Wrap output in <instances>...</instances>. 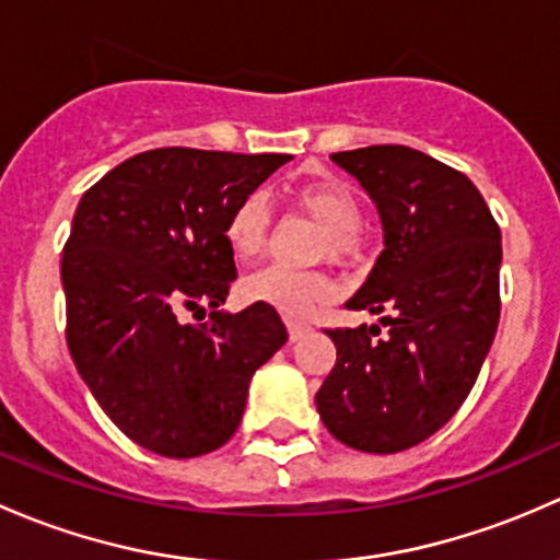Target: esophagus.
Here are the masks:
<instances>
[{"label": "esophagus", "mask_w": 560, "mask_h": 560, "mask_svg": "<svg viewBox=\"0 0 560 560\" xmlns=\"http://www.w3.org/2000/svg\"><path fill=\"white\" fill-rule=\"evenodd\" d=\"M287 330H290V341H298V338H303L306 336L308 330H312V325H306V322H301V319H287Z\"/></svg>", "instance_id": "obj_1"}]
</instances>
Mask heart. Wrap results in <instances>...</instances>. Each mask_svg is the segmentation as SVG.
<instances>
[{"label":"heart","mask_w":560,"mask_h":560,"mask_svg":"<svg viewBox=\"0 0 560 560\" xmlns=\"http://www.w3.org/2000/svg\"><path fill=\"white\" fill-rule=\"evenodd\" d=\"M292 206L319 224L316 254L332 262L354 265L363 259V202L354 189L332 175L298 180L287 189ZM270 233V208L259 191L241 197L230 211L224 235L235 257L248 259L262 252ZM332 284L322 270H295L287 265H265L244 279V295L254 303L279 308L287 316H308L330 298Z\"/></svg>","instance_id":"1"}]
</instances>
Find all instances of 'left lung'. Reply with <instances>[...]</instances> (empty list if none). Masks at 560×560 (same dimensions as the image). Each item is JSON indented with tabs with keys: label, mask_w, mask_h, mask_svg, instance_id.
Returning <instances> with one entry per match:
<instances>
[{
	"label": "left lung",
	"mask_w": 560,
	"mask_h": 560,
	"mask_svg": "<svg viewBox=\"0 0 560 560\" xmlns=\"http://www.w3.org/2000/svg\"><path fill=\"white\" fill-rule=\"evenodd\" d=\"M360 180L385 228L352 312L380 325L336 327V365L316 393L327 431L389 455L425 442L460 409L499 327L501 230L477 186L409 145L330 156Z\"/></svg>",
	"instance_id": "1"
}]
</instances>
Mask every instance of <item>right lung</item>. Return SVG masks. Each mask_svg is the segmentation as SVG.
<instances>
[{
  "label": "right lung",
  "instance_id": "obj_1",
  "mask_svg": "<svg viewBox=\"0 0 560 560\" xmlns=\"http://www.w3.org/2000/svg\"><path fill=\"white\" fill-rule=\"evenodd\" d=\"M290 154L154 149L81 197L61 257L67 347L103 411L165 457L222 447L254 371L287 341L279 312H219L235 279L230 211ZM212 308L202 326L184 311Z\"/></svg>",
  "mask_w": 560,
  "mask_h": 560
}]
</instances>
